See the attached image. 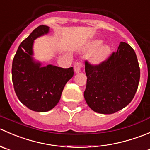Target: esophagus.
<instances>
[{
    "label": "esophagus",
    "mask_w": 150,
    "mask_h": 150,
    "mask_svg": "<svg viewBox=\"0 0 150 150\" xmlns=\"http://www.w3.org/2000/svg\"><path fill=\"white\" fill-rule=\"evenodd\" d=\"M82 67H83L82 63H79V62H78V63H76L74 64V69L75 73H76V74L79 73V72L81 71Z\"/></svg>",
    "instance_id": "obj_1"
}]
</instances>
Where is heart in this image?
<instances>
[{"mask_svg":"<svg viewBox=\"0 0 150 150\" xmlns=\"http://www.w3.org/2000/svg\"><path fill=\"white\" fill-rule=\"evenodd\" d=\"M102 44L101 39H95L89 44L88 50H94L92 59L95 63H100L106 60L111 52V47L108 44Z\"/></svg>","mask_w":150,"mask_h":150,"instance_id":"heart-1","label":"heart"}]
</instances>
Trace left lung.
I'll return each mask as SVG.
<instances>
[{
  "label": "left lung",
  "instance_id": "8db88e82",
  "mask_svg": "<svg viewBox=\"0 0 150 150\" xmlns=\"http://www.w3.org/2000/svg\"><path fill=\"white\" fill-rule=\"evenodd\" d=\"M87 86L84 97L94 112L115 113L131 102L140 79V69L133 49L120 42L117 50L100 64L85 61Z\"/></svg>",
  "mask_w": 150,
  "mask_h": 150
}]
</instances>
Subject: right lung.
<instances>
[{
	"label": "right lung",
	"mask_w": 150,
	"mask_h": 150,
	"mask_svg": "<svg viewBox=\"0 0 150 150\" xmlns=\"http://www.w3.org/2000/svg\"><path fill=\"white\" fill-rule=\"evenodd\" d=\"M50 28L40 25L19 46L12 62L14 91L23 104L34 112L51 110L60 100L66 83L74 76L73 67L63 69L34 60V40L47 34Z\"/></svg>",
	"instance_id": "1"
}]
</instances>
